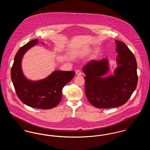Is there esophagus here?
Wrapping results in <instances>:
<instances>
[{
    "label": "esophagus",
    "mask_w": 150,
    "mask_h": 150,
    "mask_svg": "<svg viewBox=\"0 0 150 150\" xmlns=\"http://www.w3.org/2000/svg\"><path fill=\"white\" fill-rule=\"evenodd\" d=\"M75 72H76V75H78V76H81L82 75L81 72L80 70H76Z\"/></svg>",
    "instance_id": "esophagus-1"
}]
</instances>
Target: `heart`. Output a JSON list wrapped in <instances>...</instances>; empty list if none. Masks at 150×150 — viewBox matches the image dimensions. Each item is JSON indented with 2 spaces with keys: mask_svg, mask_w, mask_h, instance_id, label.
Segmentation results:
<instances>
[{
  "mask_svg": "<svg viewBox=\"0 0 150 150\" xmlns=\"http://www.w3.org/2000/svg\"><path fill=\"white\" fill-rule=\"evenodd\" d=\"M93 50V48H91V47H89V48H86L85 50H84L83 51H82L80 54L79 55V56H86V55H88ZM101 54V53H100V50H97L95 52V53H94V55L93 57L94 58H97L98 57H100Z\"/></svg>",
  "mask_w": 150,
  "mask_h": 150,
  "instance_id": "b5f03b06",
  "label": "heart"
}]
</instances>
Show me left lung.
Masks as SVG:
<instances>
[{
	"label": "left lung",
	"instance_id": "obj_1",
	"mask_svg": "<svg viewBox=\"0 0 150 150\" xmlns=\"http://www.w3.org/2000/svg\"><path fill=\"white\" fill-rule=\"evenodd\" d=\"M117 67L113 75L105 76L110 70L107 58L91 61L83 68L86 74L85 92L94 107L108 108L125 104L138 83L136 58L125 44L115 40Z\"/></svg>",
	"mask_w": 150,
	"mask_h": 150
}]
</instances>
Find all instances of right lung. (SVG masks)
Wrapping results in <instances>:
<instances>
[{"label":"right lung","mask_w":150,"mask_h":150,"mask_svg":"<svg viewBox=\"0 0 150 150\" xmlns=\"http://www.w3.org/2000/svg\"><path fill=\"white\" fill-rule=\"evenodd\" d=\"M38 42V39L33 40L18 50L11 69V79L17 96L24 104L33 108L50 109L60 102L62 89L74 78L75 72L56 70L42 80L32 81L26 78L22 70V59L25 53Z\"/></svg>","instance_id":"obj_1"}]
</instances>
